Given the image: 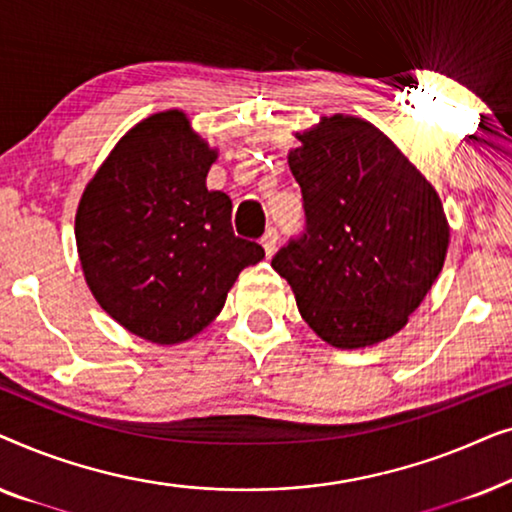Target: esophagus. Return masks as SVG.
Listing matches in <instances>:
<instances>
[{
  "mask_svg": "<svg viewBox=\"0 0 512 512\" xmlns=\"http://www.w3.org/2000/svg\"><path fill=\"white\" fill-rule=\"evenodd\" d=\"M277 242H279V235H277V230L275 228H270L268 233L263 235V240H261V244H263V249H265V256H272L277 251Z\"/></svg>",
  "mask_w": 512,
  "mask_h": 512,
  "instance_id": "1",
  "label": "esophagus"
}]
</instances>
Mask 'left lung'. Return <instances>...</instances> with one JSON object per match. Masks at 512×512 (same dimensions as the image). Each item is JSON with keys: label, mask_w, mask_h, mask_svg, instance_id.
<instances>
[{"label": "left lung", "mask_w": 512, "mask_h": 512, "mask_svg": "<svg viewBox=\"0 0 512 512\" xmlns=\"http://www.w3.org/2000/svg\"><path fill=\"white\" fill-rule=\"evenodd\" d=\"M289 167L307 230L272 268L321 340L361 349L391 338L422 305L450 247V223L431 181L373 123L321 116L296 132Z\"/></svg>", "instance_id": "8db88e82"}]
</instances>
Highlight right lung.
I'll return each mask as SVG.
<instances>
[{"label":"right lung","mask_w":512,"mask_h":512,"mask_svg":"<svg viewBox=\"0 0 512 512\" xmlns=\"http://www.w3.org/2000/svg\"><path fill=\"white\" fill-rule=\"evenodd\" d=\"M219 151L181 109L139 121L86 184L74 235L90 293L125 331L179 345L212 324L261 244L233 233V202L207 191Z\"/></svg>","instance_id":"add662e5"}]
</instances>
